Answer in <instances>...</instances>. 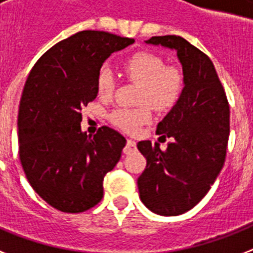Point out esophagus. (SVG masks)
I'll return each instance as SVG.
<instances>
[{"label": "esophagus", "instance_id": "esophagus-1", "mask_svg": "<svg viewBox=\"0 0 253 253\" xmlns=\"http://www.w3.org/2000/svg\"><path fill=\"white\" fill-rule=\"evenodd\" d=\"M136 151H138V148H136V143H135L134 140H131V139H127L126 146L123 148V152L126 155H131L135 154Z\"/></svg>", "mask_w": 253, "mask_h": 253}]
</instances>
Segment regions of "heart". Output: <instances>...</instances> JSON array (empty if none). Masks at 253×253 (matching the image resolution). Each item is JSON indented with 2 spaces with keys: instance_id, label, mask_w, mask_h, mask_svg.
Instances as JSON below:
<instances>
[{
  "instance_id": "obj_1",
  "label": "heart",
  "mask_w": 253,
  "mask_h": 253,
  "mask_svg": "<svg viewBox=\"0 0 253 253\" xmlns=\"http://www.w3.org/2000/svg\"><path fill=\"white\" fill-rule=\"evenodd\" d=\"M127 79L140 84L138 107H117L109 114L110 122L121 130L134 132L152 118V106L158 110L172 109L184 90V75L174 65H166L160 55L151 51H139L122 63ZM117 80L113 71L102 67L97 75V93L101 98L114 94Z\"/></svg>"
}]
</instances>
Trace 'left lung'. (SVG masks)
I'll return each mask as SVG.
<instances>
[{"instance_id":"left-lung-1","label":"left lung","mask_w":253,"mask_h":253,"mask_svg":"<svg viewBox=\"0 0 253 253\" xmlns=\"http://www.w3.org/2000/svg\"><path fill=\"white\" fill-rule=\"evenodd\" d=\"M146 43L176 49L185 86L156 128V134L170 138L167 150L150 140L138 143L147 160L138 178L139 196L159 215H180L206 196L223 168L230 105L206 53L176 35L152 37Z\"/></svg>"}]
</instances>
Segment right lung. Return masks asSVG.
<instances>
[{"label":"right lung","mask_w":253,"mask_h":253,"mask_svg":"<svg viewBox=\"0 0 253 253\" xmlns=\"http://www.w3.org/2000/svg\"><path fill=\"white\" fill-rule=\"evenodd\" d=\"M85 30L52 45L31 69L18 113L22 168L33 189L63 212H84L103 197V177L126 139L110 127L81 131V110L97 97V75L115 51L134 43Z\"/></svg>","instance_id":"add662e5"}]
</instances>
